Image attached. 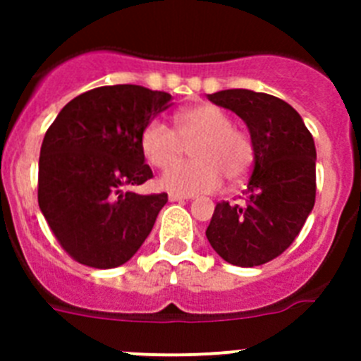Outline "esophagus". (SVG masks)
I'll list each match as a JSON object with an SVG mask.
<instances>
[{"label": "esophagus", "instance_id": "34e87169", "mask_svg": "<svg viewBox=\"0 0 361 361\" xmlns=\"http://www.w3.org/2000/svg\"><path fill=\"white\" fill-rule=\"evenodd\" d=\"M168 199H170V202H183V200H188L190 197L178 195V193H170V195H168Z\"/></svg>", "mask_w": 361, "mask_h": 361}]
</instances>
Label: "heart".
Listing matches in <instances>:
<instances>
[{"label": "heart", "instance_id": "b5f03b06", "mask_svg": "<svg viewBox=\"0 0 361 361\" xmlns=\"http://www.w3.org/2000/svg\"><path fill=\"white\" fill-rule=\"evenodd\" d=\"M177 132L155 119L141 133V148L148 162L166 168L192 145L191 161L170 166L159 178L161 188L178 195L212 193L228 180H238L253 164V142L250 135L233 126L228 111L215 104H197L177 114Z\"/></svg>", "mask_w": 361, "mask_h": 361}]
</instances>
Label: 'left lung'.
Instances as JSON below:
<instances>
[{
  "label": "left lung",
  "mask_w": 361,
  "mask_h": 361,
  "mask_svg": "<svg viewBox=\"0 0 361 361\" xmlns=\"http://www.w3.org/2000/svg\"><path fill=\"white\" fill-rule=\"evenodd\" d=\"M208 99L244 121L255 157L245 200L216 204L206 237L226 262L262 266L288 250L312 212L314 141L298 111L275 95L233 88Z\"/></svg>",
  "instance_id": "obj_1"
}]
</instances>
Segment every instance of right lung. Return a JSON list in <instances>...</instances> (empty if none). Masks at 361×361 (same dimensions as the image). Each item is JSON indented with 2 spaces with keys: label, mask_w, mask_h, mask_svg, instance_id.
<instances>
[{
  "label": "right lung",
  "mask_w": 361,
  "mask_h": 361,
  "mask_svg": "<svg viewBox=\"0 0 361 361\" xmlns=\"http://www.w3.org/2000/svg\"><path fill=\"white\" fill-rule=\"evenodd\" d=\"M171 104L170 94L145 86H99L72 99L44 133L37 202L79 264L123 266L152 231L168 195L128 188L153 177L141 133Z\"/></svg>",
  "instance_id": "right-lung-1"
}]
</instances>
